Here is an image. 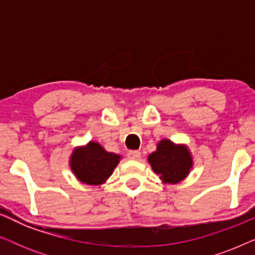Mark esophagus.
Segmentation results:
<instances>
[{
	"mask_svg": "<svg viewBox=\"0 0 255 255\" xmlns=\"http://www.w3.org/2000/svg\"><path fill=\"white\" fill-rule=\"evenodd\" d=\"M140 152L139 151H128V158L131 159V160H139L140 159Z\"/></svg>",
	"mask_w": 255,
	"mask_h": 255,
	"instance_id": "34e87169",
	"label": "esophagus"
}]
</instances>
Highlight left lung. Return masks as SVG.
<instances>
[{"label":"left lung","instance_id":"8db88e82","mask_svg":"<svg viewBox=\"0 0 255 255\" xmlns=\"http://www.w3.org/2000/svg\"><path fill=\"white\" fill-rule=\"evenodd\" d=\"M152 169L167 183H176L188 175L193 160L184 146H175L172 141L161 140L156 151L148 156Z\"/></svg>","mask_w":255,"mask_h":255}]
</instances>
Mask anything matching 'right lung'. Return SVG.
I'll list each match as a JSON object with an SVG mask.
<instances>
[{
    "label": "right lung",
    "mask_w": 255,
    "mask_h": 255,
    "mask_svg": "<svg viewBox=\"0 0 255 255\" xmlns=\"http://www.w3.org/2000/svg\"><path fill=\"white\" fill-rule=\"evenodd\" d=\"M121 156L109 153L97 142H89L85 148L75 149L71 167L76 177L87 184H101L113 174Z\"/></svg>",
    "instance_id": "obj_1"
}]
</instances>
